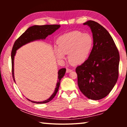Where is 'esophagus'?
<instances>
[{"mask_svg":"<svg viewBox=\"0 0 127 127\" xmlns=\"http://www.w3.org/2000/svg\"><path fill=\"white\" fill-rule=\"evenodd\" d=\"M72 71V69H69V68H66V72L67 73H69V72H71Z\"/></svg>","mask_w":127,"mask_h":127,"instance_id":"esophagus-1","label":"esophagus"}]
</instances>
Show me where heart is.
<instances>
[{
  "label": "heart",
  "mask_w": 127,
  "mask_h": 127,
  "mask_svg": "<svg viewBox=\"0 0 127 127\" xmlns=\"http://www.w3.org/2000/svg\"><path fill=\"white\" fill-rule=\"evenodd\" d=\"M56 56L63 59L68 54V61L72 65L84 63L89 57L94 46V40L89 33L79 31L69 32L58 38Z\"/></svg>",
  "instance_id": "obj_1"
}]
</instances>
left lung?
Here are the masks:
<instances>
[{"label":"left lung","instance_id":"left-lung-1","mask_svg":"<svg viewBox=\"0 0 127 127\" xmlns=\"http://www.w3.org/2000/svg\"><path fill=\"white\" fill-rule=\"evenodd\" d=\"M83 25L91 29L94 46L89 58L76 69L78 85L87 98L98 100L106 97L117 83L119 53L112 37L104 27L94 21Z\"/></svg>","mask_w":127,"mask_h":127}]
</instances>
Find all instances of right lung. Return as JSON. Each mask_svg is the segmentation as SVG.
I'll use <instances>...</instances> for the list:
<instances>
[{
    "mask_svg": "<svg viewBox=\"0 0 127 127\" xmlns=\"http://www.w3.org/2000/svg\"><path fill=\"white\" fill-rule=\"evenodd\" d=\"M61 26L59 25H46L42 26H38L35 25L33 26L29 27L22 35L20 36L14 42L13 46L12 53H11V59H12V76L13 78V80L15 81L14 77V55L16 54V50L18 49L21 46L27 44L32 41L40 39H45L46 37L48 35H50L53 32L58 30L60 27ZM66 69L62 68L58 71V80L57 81L56 88L55 89V91L50 97L45 100L42 102H36L33 101L29 100L32 102L36 103V104H44L50 101L53 98L55 97L57 94L58 91L60 83H61V79L64 77V74L65 73Z\"/></svg>",
    "mask_w": 127,
    "mask_h": 127,
    "instance_id": "1",
    "label": "right lung"
}]
</instances>
